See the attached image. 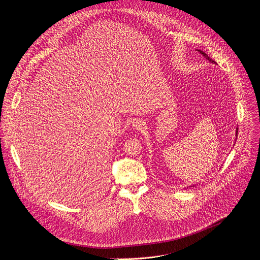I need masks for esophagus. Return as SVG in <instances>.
I'll use <instances>...</instances> for the list:
<instances>
[{"label":"esophagus","mask_w":260,"mask_h":260,"mask_svg":"<svg viewBox=\"0 0 260 260\" xmlns=\"http://www.w3.org/2000/svg\"><path fill=\"white\" fill-rule=\"evenodd\" d=\"M132 126H133L134 129L142 131V129L145 128L146 124H145V122H144L143 120H141V119H135V120L133 121V123H132Z\"/></svg>","instance_id":"obj_1"}]
</instances>
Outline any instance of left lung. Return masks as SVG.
Returning <instances> with one entry per match:
<instances>
[{
	"label": "left lung",
	"instance_id": "8db88e82",
	"mask_svg": "<svg viewBox=\"0 0 260 260\" xmlns=\"http://www.w3.org/2000/svg\"><path fill=\"white\" fill-rule=\"evenodd\" d=\"M201 54H203L205 57H206V59H208L210 62H212V63H215V61L213 60V59H211L209 56H208V54H206L204 51H202V50H199V49H197ZM237 136H238V128H237V131H236V139H237ZM235 145V144H234Z\"/></svg>",
	"mask_w": 260,
	"mask_h": 260
}]
</instances>
